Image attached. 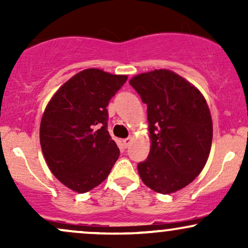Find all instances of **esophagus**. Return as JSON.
<instances>
[{
    "label": "esophagus",
    "instance_id": "34e87169",
    "mask_svg": "<svg viewBox=\"0 0 248 248\" xmlns=\"http://www.w3.org/2000/svg\"><path fill=\"white\" fill-rule=\"evenodd\" d=\"M124 148H128L129 147V144H130V142H132V139L130 138H127V139H124Z\"/></svg>",
    "mask_w": 248,
    "mask_h": 248
}]
</instances>
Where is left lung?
Here are the masks:
<instances>
[{"label":"left lung","mask_w":248,"mask_h":248,"mask_svg":"<svg viewBox=\"0 0 248 248\" xmlns=\"http://www.w3.org/2000/svg\"><path fill=\"white\" fill-rule=\"evenodd\" d=\"M147 105L152 146L138 164L143 183L158 193L190 184L203 170L212 143V119L202 93L169 70L141 73L129 80Z\"/></svg>","instance_id":"1"}]
</instances>
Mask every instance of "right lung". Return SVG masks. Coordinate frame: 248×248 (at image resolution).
Segmentation results:
<instances>
[{"label":"right lung","mask_w":248,"mask_h":248,"mask_svg":"<svg viewBox=\"0 0 248 248\" xmlns=\"http://www.w3.org/2000/svg\"><path fill=\"white\" fill-rule=\"evenodd\" d=\"M127 76L87 69L52 96L39 128L42 152L51 172L64 186L84 193L105 181L120 150L107 130L110 99Z\"/></svg>","instance_id":"1"}]
</instances>
